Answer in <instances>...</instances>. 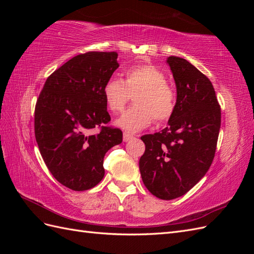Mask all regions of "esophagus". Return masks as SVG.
I'll list each match as a JSON object with an SVG mask.
<instances>
[{
    "mask_svg": "<svg viewBox=\"0 0 254 254\" xmlns=\"http://www.w3.org/2000/svg\"><path fill=\"white\" fill-rule=\"evenodd\" d=\"M131 139H133V135L131 133H129V132H124V133H123V140H124L125 142H128V141H130Z\"/></svg>",
    "mask_w": 254,
    "mask_h": 254,
    "instance_id": "1",
    "label": "esophagus"
}]
</instances>
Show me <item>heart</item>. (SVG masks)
Wrapping results in <instances>:
<instances>
[{
  "instance_id": "1",
  "label": "heart",
  "mask_w": 254,
  "mask_h": 254,
  "mask_svg": "<svg viewBox=\"0 0 254 254\" xmlns=\"http://www.w3.org/2000/svg\"><path fill=\"white\" fill-rule=\"evenodd\" d=\"M125 78L111 77L106 81L103 94L109 110L120 113L133 94L134 105L128 108L117 124L128 131H137L157 123L170 121L176 110V91L167 82L165 73L152 64L130 66Z\"/></svg>"
}]
</instances>
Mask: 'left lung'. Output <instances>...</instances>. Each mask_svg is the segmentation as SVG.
Wrapping results in <instances>:
<instances>
[{"label":"left lung","instance_id":"left-lung-1","mask_svg":"<svg viewBox=\"0 0 254 254\" xmlns=\"http://www.w3.org/2000/svg\"><path fill=\"white\" fill-rule=\"evenodd\" d=\"M177 87L176 110L161 132L145 134L140 172L145 187L164 200L178 198L200 180L213 162L220 106L210 79L188 60L167 59Z\"/></svg>","mask_w":254,"mask_h":254}]
</instances>
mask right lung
Returning <instances> with one entry per match:
<instances>
[{
    "label": "right lung",
    "mask_w": 254,
    "mask_h": 254,
    "mask_svg": "<svg viewBox=\"0 0 254 254\" xmlns=\"http://www.w3.org/2000/svg\"><path fill=\"white\" fill-rule=\"evenodd\" d=\"M117 59V52L79 54L49 76L37 99L35 136L42 159L54 178L73 190L102 181L105 153L123 140L120 128L107 126L111 118L103 94Z\"/></svg>",
    "instance_id": "1"
}]
</instances>
